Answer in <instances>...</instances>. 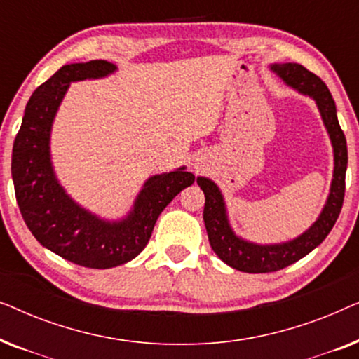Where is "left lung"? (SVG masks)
I'll list each match as a JSON object with an SVG mask.
<instances>
[{
    "label": "left lung",
    "instance_id": "obj_1",
    "mask_svg": "<svg viewBox=\"0 0 359 359\" xmlns=\"http://www.w3.org/2000/svg\"><path fill=\"white\" fill-rule=\"evenodd\" d=\"M269 70L287 86L316 101L333 149V178L330 193L316 222L296 238L281 243H255L235 233L229 220L222 191L212 180L199 176L198 184L205 196L204 225L209 243L225 264L243 273H273L299 262L320 245L335 225L345 198L348 165L346 139L337 117L335 101L325 83L299 63H273Z\"/></svg>",
    "mask_w": 359,
    "mask_h": 359
}]
</instances>
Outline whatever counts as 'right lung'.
I'll return each mask as SVG.
<instances>
[{
    "instance_id": "obj_1",
    "label": "right lung",
    "mask_w": 359,
    "mask_h": 359,
    "mask_svg": "<svg viewBox=\"0 0 359 359\" xmlns=\"http://www.w3.org/2000/svg\"><path fill=\"white\" fill-rule=\"evenodd\" d=\"M117 70L114 63H70L42 83L29 100L13 145L11 175L22 219L37 242L68 262L106 269L134 259L154 232L155 222L178 193L194 183L180 166L145 181L127 215L107 220L76 203L58 181L52 165L50 134L70 83L100 80Z\"/></svg>"
}]
</instances>
